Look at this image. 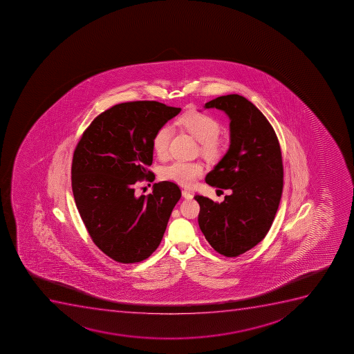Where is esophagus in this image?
<instances>
[{
  "label": "esophagus",
  "mask_w": 354,
  "mask_h": 354,
  "mask_svg": "<svg viewBox=\"0 0 354 354\" xmlns=\"http://www.w3.org/2000/svg\"><path fill=\"white\" fill-rule=\"evenodd\" d=\"M183 196L186 198V200H192L193 198V194L189 193L188 190H183Z\"/></svg>",
  "instance_id": "34e87169"
}]
</instances>
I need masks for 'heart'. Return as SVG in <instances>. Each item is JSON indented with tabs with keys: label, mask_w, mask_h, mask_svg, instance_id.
Masks as SVG:
<instances>
[{
	"label": "heart",
	"mask_w": 354,
	"mask_h": 354,
	"mask_svg": "<svg viewBox=\"0 0 354 354\" xmlns=\"http://www.w3.org/2000/svg\"><path fill=\"white\" fill-rule=\"evenodd\" d=\"M179 124L200 140L201 153L210 160H217L224 153V142L219 138L221 126L216 118L205 112H192L181 116ZM173 137V128L164 124L156 131L152 147L159 158L167 157L169 143ZM204 173L201 161L174 160L165 166L161 178L180 186L189 187Z\"/></svg>",
	"instance_id": "1"
}]
</instances>
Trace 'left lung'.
I'll return each mask as SVG.
<instances>
[{
    "instance_id": "obj_1",
    "label": "left lung",
    "mask_w": 354,
    "mask_h": 354,
    "mask_svg": "<svg viewBox=\"0 0 354 354\" xmlns=\"http://www.w3.org/2000/svg\"><path fill=\"white\" fill-rule=\"evenodd\" d=\"M205 109L230 118V147L207 173V185L231 189L221 203L196 195L198 225L211 247L226 257L254 248L269 232L283 193V160L272 126L248 99L221 95Z\"/></svg>"
}]
</instances>
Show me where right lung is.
<instances>
[{"mask_svg":"<svg viewBox=\"0 0 354 354\" xmlns=\"http://www.w3.org/2000/svg\"><path fill=\"white\" fill-rule=\"evenodd\" d=\"M181 112L158 102H123L97 116L75 149L71 186L88 234L116 262L137 263L160 245L181 197L178 185L154 183L147 196L135 183H152V138Z\"/></svg>","mask_w":354,"mask_h":354,"instance_id":"right-lung-1","label":"right lung"}]
</instances>
